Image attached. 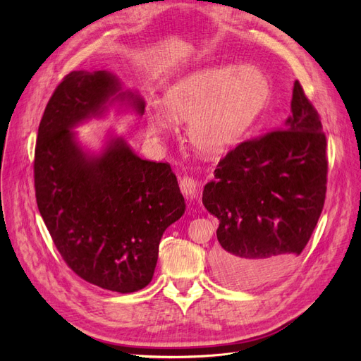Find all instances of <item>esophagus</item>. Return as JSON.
Instances as JSON below:
<instances>
[{
	"instance_id": "obj_1",
	"label": "esophagus",
	"mask_w": 361,
	"mask_h": 361,
	"mask_svg": "<svg viewBox=\"0 0 361 361\" xmlns=\"http://www.w3.org/2000/svg\"><path fill=\"white\" fill-rule=\"evenodd\" d=\"M179 187H180V191L182 194L185 195V197L188 199H194L195 195H197V191H199V185L197 182H195V179L190 178V176H185L179 180Z\"/></svg>"
}]
</instances>
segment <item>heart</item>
I'll use <instances>...</instances> for the list:
<instances>
[{"label":"heart","mask_w":361,"mask_h":361,"mask_svg":"<svg viewBox=\"0 0 361 361\" xmlns=\"http://www.w3.org/2000/svg\"><path fill=\"white\" fill-rule=\"evenodd\" d=\"M269 97L271 82L255 66L200 69L169 87L164 106L149 108L147 125L164 134L174 118L188 120L191 145L206 157H221L241 141Z\"/></svg>","instance_id":"b5f03b06"}]
</instances>
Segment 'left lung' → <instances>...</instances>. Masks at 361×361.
Listing matches in <instances>:
<instances>
[{"mask_svg": "<svg viewBox=\"0 0 361 361\" xmlns=\"http://www.w3.org/2000/svg\"><path fill=\"white\" fill-rule=\"evenodd\" d=\"M326 173L321 117L295 81L283 129L243 141L204 185L203 204L220 220L218 279L253 289L285 274L319 220Z\"/></svg>", "mask_w": 361, "mask_h": 361, "instance_id": "left-lung-1", "label": "left lung"}]
</instances>
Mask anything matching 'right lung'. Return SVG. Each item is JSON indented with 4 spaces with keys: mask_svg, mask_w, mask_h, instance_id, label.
Segmentation results:
<instances>
[{
    "mask_svg": "<svg viewBox=\"0 0 361 361\" xmlns=\"http://www.w3.org/2000/svg\"><path fill=\"white\" fill-rule=\"evenodd\" d=\"M120 93L114 75L73 71L54 90L42 116L35 150L39 212L68 267L94 286L120 293L146 288L154 277L166 228L185 212L176 174L167 162L137 157L122 138L89 157L75 141V125L105 111Z\"/></svg>",
    "mask_w": 361,
    "mask_h": 361,
    "instance_id": "right-lung-1",
    "label": "right lung"
}]
</instances>
